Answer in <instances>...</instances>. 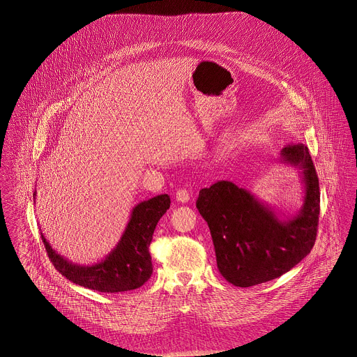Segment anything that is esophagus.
Masks as SVG:
<instances>
[{
    "instance_id": "obj_1",
    "label": "esophagus",
    "mask_w": 357,
    "mask_h": 357,
    "mask_svg": "<svg viewBox=\"0 0 357 357\" xmlns=\"http://www.w3.org/2000/svg\"><path fill=\"white\" fill-rule=\"evenodd\" d=\"M175 198L178 202H182V204H186L190 201V192L186 188H179L175 194Z\"/></svg>"
}]
</instances>
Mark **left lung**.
<instances>
[{
  "mask_svg": "<svg viewBox=\"0 0 357 357\" xmlns=\"http://www.w3.org/2000/svg\"><path fill=\"white\" fill-rule=\"evenodd\" d=\"M281 162L301 170L304 206L290 220H280L245 188L220 181L202 188L197 208L207 222L217 266L230 284L249 288L289 272L310 253L319 226L320 187L307 147L288 144Z\"/></svg>",
  "mask_w": 357,
  "mask_h": 357,
  "instance_id": "8db88e82",
  "label": "left lung"
}]
</instances>
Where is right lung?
I'll list each match as a JSON object with an SVG mask.
<instances>
[{"instance_id": "add662e5", "label": "right lung", "mask_w": 357, "mask_h": 357, "mask_svg": "<svg viewBox=\"0 0 357 357\" xmlns=\"http://www.w3.org/2000/svg\"><path fill=\"white\" fill-rule=\"evenodd\" d=\"M170 204V197L162 194L136 204L116 248L102 262L91 266L69 262L52 249L43 234L41 238L53 266L73 284L102 293L132 290L140 288L153 274L149 248L153 230Z\"/></svg>"}]
</instances>
